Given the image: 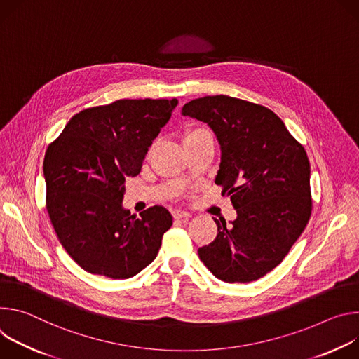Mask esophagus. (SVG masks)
<instances>
[{
    "mask_svg": "<svg viewBox=\"0 0 359 359\" xmlns=\"http://www.w3.org/2000/svg\"><path fill=\"white\" fill-rule=\"evenodd\" d=\"M172 215H174L175 219H188V218H191V214L185 210H174Z\"/></svg>",
    "mask_w": 359,
    "mask_h": 359,
    "instance_id": "1",
    "label": "esophagus"
}]
</instances>
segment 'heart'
<instances>
[{
	"label": "heart",
	"instance_id": "heart-1",
	"mask_svg": "<svg viewBox=\"0 0 359 359\" xmlns=\"http://www.w3.org/2000/svg\"><path fill=\"white\" fill-rule=\"evenodd\" d=\"M201 130H203V128H196V130H192L189 134H194V133H196V131H201ZM189 134H188V135H189ZM188 135H187V137H188Z\"/></svg>",
	"mask_w": 359,
	"mask_h": 359
}]
</instances>
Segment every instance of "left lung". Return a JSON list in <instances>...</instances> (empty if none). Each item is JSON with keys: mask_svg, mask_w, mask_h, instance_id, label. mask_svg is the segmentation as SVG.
I'll use <instances>...</instances> for the list:
<instances>
[{"mask_svg": "<svg viewBox=\"0 0 359 359\" xmlns=\"http://www.w3.org/2000/svg\"><path fill=\"white\" fill-rule=\"evenodd\" d=\"M182 114L215 133L222 154L215 184L238 215L232 225L215 219L217 238L198 255L221 281H257L283 262L309 221L308 155L283 119L259 104L208 95L185 104Z\"/></svg>", "mask_w": 359, "mask_h": 359, "instance_id": "left-lung-1", "label": "left lung"}]
</instances>
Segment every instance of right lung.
Segmentation results:
<instances>
[{
	"mask_svg": "<svg viewBox=\"0 0 359 359\" xmlns=\"http://www.w3.org/2000/svg\"><path fill=\"white\" fill-rule=\"evenodd\" d=\"M178 100H118L75 114L44 158L47 211L68 255L90 273L126 280L151 264L172 215L123 208L124 182L140 174Z\"/></svg>",
	"mask_w": 359,
	"mask_h": 359,
	"instance_id": "obj_1",
	"label": "right lung"
}]
</instances>
